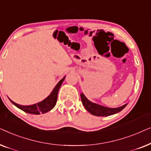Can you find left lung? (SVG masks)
<instances>
[{
    "instance_id": "obj_1",
    "label": "left lung",
    "mask_w": 151,
    "mask_h": 151,
    "mask_svg": "<svg viewBox=\"0 0 151 151\" xmlns=\"http://www.w3.org/2000/svg\"><path fill=\"white\" fill-rule=\"evenodd\" d=\"M80 97H81L82 102L84 105V108H85L91 114L99 117H106L120 112V111L122 110V109H124L126 106L127 105V104H126L120 107H117V108H108V107L101 106V105L95 104V103L90 102V101L84 96V95L83 93L80 95Z\"/></svg>"
}]
</instances>
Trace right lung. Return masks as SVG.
I'll list each match as a JSON object with an SVG mask.
<instances>
[{
  "label": "right lung",
  "instance_id": "obj_1",
  "mask_svg": "<svg viewBox=\"0 0 151 151\" xmlns=\"http://www.w3.org/2000/svg\"><path fill=\"white\" fill-rule=\"evenodd\" d=\"M65 77H64L58 83L56 84V86H55V88H53L52 92L51 93V94L47 97V98H45L44 100H42V102L37 103V104L29 105V106H22V105H20L18 104H16L13 101L10 100V101L12 102V104H14L16 106H17L18 109H21L22 111H24V112L27 113H31V114H36L39 115L40 113H45L48 111H51L53 107L55 106V104L57 102V98H58V93L59 88L62 85V83L65 80Z\"/></svg>",
  "mask_w": 151,
  "mask_h": 151
}]
</instances>
